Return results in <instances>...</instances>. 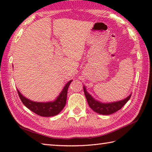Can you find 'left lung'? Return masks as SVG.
I'll list each match as a JSON object with an SVG mask.
<instances>
[{
    "instance_id": "left-lung-1",
    "label": "left lung",
    "mask_w": 152,
    "mask_h": 152,
    "mask_svg": "<svg viewBox=\"0 0 152 152\" xmlns=\"http://www.w3.org/2000/svg\"><path fill=\"white\" fill-rule=\"evenodd\" d=\"M84 94H85L87 102L89 107L94 110V112L101 115H110L113 114L117 110H120L124 105L127 103V102L129 100L132 94H130L125 99L121 100V101L111 102H102L97 100L94 99L91 94H90L86 91L85 86H83Z\"/></svg>"
}]
</instances>
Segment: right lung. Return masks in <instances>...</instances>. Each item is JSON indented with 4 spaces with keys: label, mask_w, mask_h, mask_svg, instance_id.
<instances>
[{
    "label": "right lung",
    "mask_w": 152,
    "mask_h": 152,
    "mask_svg": "<svg viewBox=\"0 0 152 152\" xmlns=\"http://www.w3.org/2000/svg\"><path fill=\"white\" fill-rule=\"evenodd\" d=\"M72 82V80H71L66 84L58 96L53 101L46 102H35L23 96V94L18 89L17 92L23 103L32 112L42 117H52L59 114L65 107L68 89Z\"/></svg>",
    "instance_id": "1"
}]
</instances>
